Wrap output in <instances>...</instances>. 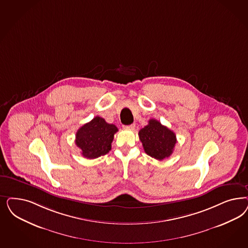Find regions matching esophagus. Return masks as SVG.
Segmentation results:
<instances>
[{"label": "esophagus", "instance_id": "obj_1", "mask_svg": "<svg viewBox=\"0 0 248 248\" xmlns=\"http://www.w3.org/2000/svg\"><path fill=\"white\" fill-rule=\"evenodd\" d=\"M125 128H128V129H134L135 128V124H131V125H128V126H125Z\"/></svg>", "mask_w": 248, "mask_h": 248}]
</instances>
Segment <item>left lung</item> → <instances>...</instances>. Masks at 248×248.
<instances>
[{"label": "left lung", "instance_id": "8db88e82", "mask_svg": "<svg viewBox=\"0 0 248 248\" xmlns=\"http://www.w3.org/2000/svg\"><path fill=\"white\" fill-rule=\"evenodd\" d=\"M139 137L145 152L159 160L170 157L177 142L175 133L153 119L149 120V124L139 131Z\"/></svg>", "mask_w": 248, "mask_h": 248}]
</instances>
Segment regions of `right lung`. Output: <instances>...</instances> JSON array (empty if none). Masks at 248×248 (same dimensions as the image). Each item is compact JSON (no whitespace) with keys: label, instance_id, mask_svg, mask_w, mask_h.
Wrapping results in <instances>:
<instances>
[{"label":"right lung","instance_id":"add662e5","mask_svg":"<svg viewBox=\"0 0 248 248\" xmlns=\"http://www.w3.org/2000/svg\"><path fill=\"white\" fill-rule=\"evenodd\" d=\"M118 128L98 116L83 125L76 134V144L87 159H96L111 150Z\"/></svg>","mask_w":248,"mask_h":248}]
</instances>
